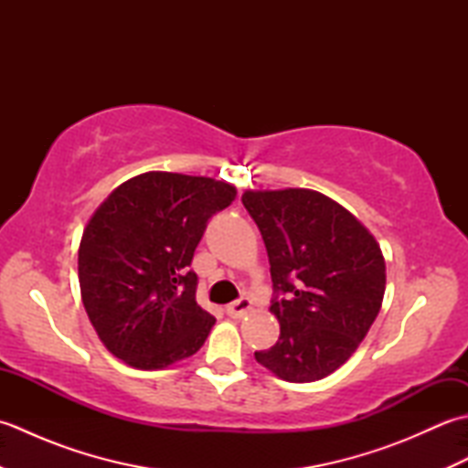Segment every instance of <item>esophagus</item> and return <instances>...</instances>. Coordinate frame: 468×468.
<instances>
[{"label": "esophagus", "mask_w": 468, "mask_h": 468, "mask_svg": "<svg viewBox=\"0 0 468 468\" xmlns=\"http://www.w3.org/2000/svg\"><path fill=\"white\" fill-rule=\"evenodd\" d=\"M251 300L250 297H241V300H237L233 303L227 305V314L231 317H243L251 312Z\"/></svg>", "instance_id": "1"}]
</instances>
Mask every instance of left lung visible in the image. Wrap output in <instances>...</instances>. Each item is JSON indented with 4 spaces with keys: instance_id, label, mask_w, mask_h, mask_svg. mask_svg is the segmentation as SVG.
I'll return each mask as SVG.
<instances>
[{
    "instance_id": "1",
    "label": "left lung",
    "mask_w": 468,
    "mask_h": 468,
    "mask_svg": "<svg viewBox=\"0 0 468 468\" xmlns=\"http://www.w3.org/2000/svg\"><path fill=\"white\" fill-rule=\"evenodd\" d=\"M271 265V314L280 340L255 360L287 382H315L337 370L382 307L386 265L370 231L310 188L245 191Z\"/></svg>"
}]
</instances>
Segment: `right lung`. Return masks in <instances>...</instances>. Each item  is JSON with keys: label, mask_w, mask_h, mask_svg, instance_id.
Instances as JSON below:
<instances>
[{"label": "right lung", "mask_w": 468, "mask_h": 468, "mask_svg": "<svg viewBox=\"0 0 468 468\" xmlns=\"http://www.w3.org/2000/svg\"><path fill=\"white\" fill-rule=\"evenodd\" d=\"M235 195L207 176L144 173L88 221L78 250L82 302L98 337L128 366L158 370L205 344L215 317L197 303L191 261L208 218Z\"/></svg>", "instance_id": "right-lung-1"}]
</instances>
